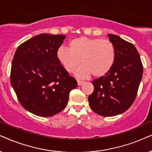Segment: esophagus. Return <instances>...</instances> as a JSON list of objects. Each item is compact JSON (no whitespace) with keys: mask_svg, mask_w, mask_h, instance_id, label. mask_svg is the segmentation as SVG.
I'll return each instance as SVG.
<instances>
[{"mask_svg":"<svg viewBox=\"0 0 152 152\" xmlns=\"http://www.w3.org/2000/svg\"><path fill=\"white\" fill-rule=\"evenodd\" d=\"M77 83H78V86H80V85H82L84 81H83V80H82L78 79V80H77Z\"/></svg>","mask_w":152,"mask_h":152,"instance_id":"esophagus-1","label":"esophagus"}]
</instances>
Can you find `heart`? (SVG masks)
Returning <instances> with one entry per match:
<instances>
[{
  "label": "heart",
  "mask_w": 152,
  "mask_h": 152,
  "mask_svg": "<svg viewBox=\"0 0 152 152\" xmlns=\"http://www.w3.org/2000/svg\"><path fill=\"white\" fill-rule=\"evenodd\" d=\"M69 47L61 46L57 58L63 68L73 72L81 62L76 74L80 77L92 74L96 78L104 76L111 70L116 59V50L113 42L99 38L80 37L69 42Z\"/></svg>",
  "instance_id": "heart-1"
}]
</instances>
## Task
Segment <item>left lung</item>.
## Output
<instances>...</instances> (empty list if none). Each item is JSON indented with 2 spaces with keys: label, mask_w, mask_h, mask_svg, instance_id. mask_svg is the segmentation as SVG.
I'll use <instances>...</instances> for the list:
<instances>
[{
  "label": "left lung",
  "mask_w": 152,
  "mask_h": 152,
  "mask_svg": "<svg viewBox=\"0 0 152 152\" xmlns=\"http://www.w3.org/2000/svg\"><path fill=\"white\" fill-rule=\"evenodd\" d=\"M116 59L108 74L92 80L94 91L88 96L92 110L105 117L120 115L130 108L137 96L143 66L136 48L119 36L108 34Z\"/></svg>",
  "instance_id": "left-lung-1"
}]
</instances>
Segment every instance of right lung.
<instances>
[{"mask_svg": "<svg viewBox=\"0 0 152 152\" xmlns=\"http://www.w3.org/2000/svg\"><path fill=\"white\" fill-rule=\"evenodd\" d=\"M66 36L43 33L19 46L12 62L10 80L26 110L40 117H50L65 108L77 82L57 58Z\"/></svg>", "mask_w": 152, "mask_h": 152, "instance_id": "1", "label": "right lung"}]
</instances>
